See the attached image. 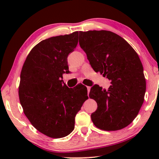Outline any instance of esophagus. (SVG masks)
<instances>
[{
  "label": "esophagus",
  "instance_id": "34e87169",
  "mask_svg": "<svg viewBox=\"0 0 159 159\" xmlns=\"http://www.w3.org/2000/svg\"><path fill=\"white\" fill-rule=\"evenodd\" d=\"M87 88H88V93H89L90 91V87L88 86V87H87Z\"/></svg>",
  "mask_w": 159,
  "mask_h": 159
}]
</instances>
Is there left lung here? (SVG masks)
I'll list each match as a JSON object with an SVG mask.
<instances>
[{
    "label": "left lung",
    "instance_id": "obj_1",
    "mask_svg": "<svg viewBox=\"0 0 159 159\" xmlns=\"http://www.w3.org/2000/svg\"><path fill=\"white\" fill-rule=\"evenodd\" d=\"M79 44L95 72L111 80L107 90L98 85L89 97L98 109L91 114L97 128L115 131L138 116L144 102L146 80L138 53L122 37L109 31H79Z\"/></svg>",
    "mask_w": 159,
    "mask_h": 159
}]
</instances>
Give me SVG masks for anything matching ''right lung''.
<instances>
[{
    "mask_svg": "<svg viewBox=\"0 0 159 159\" xmlns=\"http://www.w3.org/2000/svg\"><path fill=\"white\" fill-rule=\"evenodd\" d=\"M79 41V31L49 38L32 48L20 74L19 98L31 125L51 138L74 129L75 116L88 98L87 88H69L62 75L69 73L67 57Z\"/></svg>",
    "mask_w": 159,
    "mask_h": 159,
    "instance_id": "right-lung-1",
    "label": "right lung"
}]
</instances>
